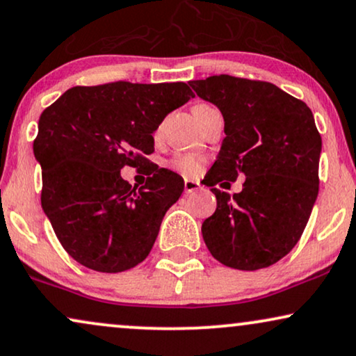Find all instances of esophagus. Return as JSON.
Here are the masks:
<instances>
[{"instance_id": "obj_1", "label": "esophagus", "mask_w": 356, "mask_h": 356, "mask_svg": "<svg viewBox=\"0 0 356 356\" xmlns=\"http://www.w3.org/2000/svg\"><path fill=\"white\" fill-rule=\"evenodd\" d=\"M184 191H186V193H195L198 191H202V186L200 182L192 181V179H186V182H184Z\"/></svg>"}]
</instances>
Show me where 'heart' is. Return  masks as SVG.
<instances>
[{
    "label": "heart",
    "instance_id": "heart-1",
    "mask_svg": "<svg viewBox=\"0 0 356 356\" xmlns=\"http://www.w3.org/2000/svg\"><path fill=\"white\" fill-rule=\"evenodd\" d=\"M170 165L184 175H195L202 168V161L193 154H177Z\"/></svg>",
    "mask_w": 356,
    "mask_h": 356
}]
</instances>
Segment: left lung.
I'll use <instances>...</instances> for the list:
<instances>
[{
    "label": "left lung",
    "instance_id": "left-lung-1",
    "mask_svg": "<svg viewBox=\"0 0 356 356\" xmlns=\"http://www.w3.org/2000/svg\"><path fill=\"white\" fill-rule=\"evenodd\" d=\"M191 86L220 108L226 134L205 177L216 211L203 221V241L226 267H270L300 241L319 192L322 140L311 108L272 83L229 74ZM239 175V194L214 188Z\"/></svg>",
    "mask_w": 356,
    "mask_h": 356
}]
</instances>
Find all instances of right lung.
<instances>
[{"label": "right lung", "mask_w": 356, "mask_h": 356, "mask_svg": "<svg viewBox=\"0 0 356 356\" xmlns=\"http://www.w3.org/2000/svg\"><path fill=\"white\" fill-rule=\"evenodd\" d=\"M191 97L186 83L117 81L71 88L42 112L34 141L42 208L76 262L117 273L148 257L184 179L151 163L150 177L136 189L120 170L149 163L153 134Z\"/></svg>", "instance_id": "add662e5"}]
</instances>
